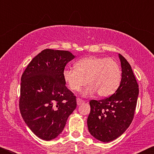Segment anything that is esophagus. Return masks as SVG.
I'll return each instance as SVG.
<instances>
[{
  "instance_id": "34e87169",
  "label": "esophagus",
  "mask_w": 154,
  "mask_h": 154,
  "mask_svg": "<svg viewBox=\"0 0 154 154\" xmlns=\"http://www.w3.org/2000/svg\"><path fill=\"white\" fill-rule=\"evenodd\" d=\"M84 103H85V101L82 100V99H80V98H77V105H82V104Z\"/></svg>"
}]
</instances>
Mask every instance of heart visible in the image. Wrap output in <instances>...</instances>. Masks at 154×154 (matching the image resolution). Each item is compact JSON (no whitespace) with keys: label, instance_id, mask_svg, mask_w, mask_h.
Returning <instances> with one entry per match:
<instances>
[{"label":"heart","instance_id":"1","mask_svg":"<svg viewBox=\"0 0 154 154\" xmlns=\"http://www.w3.org/2000/svg\"><path fill=\"white\" fill-rule=\"evenodd\" d=\"M63 78L69 89L77 92L86 85L82 94H95L103 98L109 97L116 92L120 84L122 72L118 64L113 59L90 56L79 60L75 69L66 68Z\"/></svg>","mask_w":154,"mask_h":154}]
</instances>
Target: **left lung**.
Returning <instances> with one entry per match:
<instances>
[{
  "instance_id": "1",
  "label": "left lung",
  "mask_w": 154,
  "mask_h": 154,
  "mask_svg": "<svg viewBox=\"0 0 154 154\" xmlns=\"http://www.w3.org/2000/svg\"><path fill=\"white\" fill-rule=\"evenodd\" d=\"M118 56L122 79L118 90L105 99L90 102L88 130L92 137L103 143L116 139L129 127L134 118L139 96V85L131 66L121 54Z\"/></svg>"
}]
</instances>
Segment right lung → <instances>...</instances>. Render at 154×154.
Segmentation results:
<instances>
[{
	"label": "right lung",
	"mask_w": 154,
	"mask_h": 154,
	"mask_svg": "<svg viewBox=\"0 0 154 154\" xmlns=\"http://www.w3.org/2000/svg\"><path fill=\"white\" fill-rule=\"evenodd\" d=\"M75 58L71 52L47 49L36 56L21 78L20 111L28 127L44 140L56 138L77 106L66 87L63 71Z\"/></svg>",
	"instance_id": "obj_1"
}]
</instances>
